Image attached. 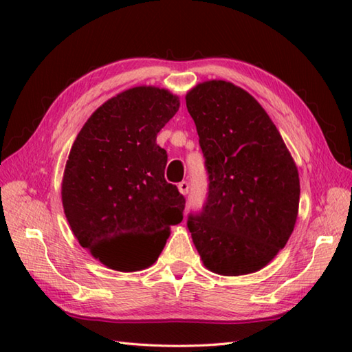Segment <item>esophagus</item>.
<instances>
[{
	"mask_svg": "<svg viewBox=\"0 0 352 352\" xmlns=\"http://www.w3.org/2000/svg\"><path fill=\"white\" fill-rule=\"evenodd\" d=\"M189 189H190V184L188 182L178 183V190H180V193H183V195H188Z\"/></svg>",
	"mask_w": 352,
	"mask_h": 352,
	"instance_id": "esophagus-1",
	"label": "esophagus"
}]
</instances>
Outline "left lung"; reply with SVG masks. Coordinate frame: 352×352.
Segmentation results:
<instances>
[{"label":"left lung","mask_w":352,"mask_h":352,"mask_svg":"<svg viewBox=\"0 0 352 352\" xmlns=\"http://www.w3.org/2000/svg\"><path fill=\"white\" fill-rule=\"evenodd\" d=\"M206 159L203 210L189 214L201 260L227 276L260 271L284 248L300 206V177L280 131L254 96L223 80L186 95Z\"/></svg>","instance_id":"left-lung-1"}]
</instances>
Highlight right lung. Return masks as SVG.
<instances>
[{
	"label": "right lung",
	"instance_id": "obj_1",
	"mask_svg": "<svg viewBox=\"0 0 352 352\" xmlns=\"http://www.w3.org/2000/svg\"><path fill=\"white\" fill-rule=\"evenodd\" d=\"M180 107L178 96L133 87L96 109L66 162L62 201L78 243L116 271H140L160 256L186 199L164 180L168 154L157 133Z\"/></svg>",
	"mask_w": 352,
	"mask_h": 352
}]
</instances>
